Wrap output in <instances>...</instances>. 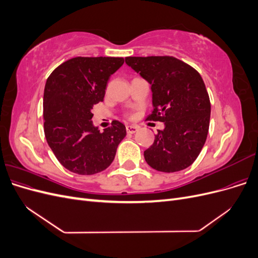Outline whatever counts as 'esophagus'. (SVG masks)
Masks as SVG:
<instances>
[{"label":"esophagus","mask_w":258,"mask_h":258,"mask_svg":"<svg viewBox=\"0 0 258 258\" xmlns=\"http://www.w3.org/2000/svg\"><path fill=\"white\" fill-rule=\"evenodd\" d=\"M126 131H127V134L134 135V134H136V132L138 131V127H136V126H127L126 127Z\"/></svg>","instance_id":"obj_1"}]
</instances>
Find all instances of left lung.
<instances>
[{"mask_svg": "<svg viewBox=\"0 0 258 258\" xmlns=\"http://www.w3.org/2000/svg\"><path fill=\"white\" fill-rule=\"evenodd\" d=\"M126 63L152 85V114L146 120L165 122L146 162L161 172H176L197 159L209 132L211 103L201 75L171 56L126 57Z\"/></svg>", "mask_w": 258, "mask_h": 258, "instance_id": "8db88e82", "label": "left lung"}]
</instances>
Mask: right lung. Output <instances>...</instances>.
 <instances>
[{
  "label": "right lung",
  "instance_id": "add662e5",
  "mask_svg": "<svg viewBox=\"0 0 258 258\" xmlns=\"http://www.w3.org/2000/svg\"><path fill=\"white\" fill-rule=\"evenodd\" d=\"M123 58L76 57L48 76L44 89L45 138L58 161L69 171L91 175L113 162L126 127L113 120L103 132L92 124L95 104L103 101L110 76Z\"/></svg>",
  "mask_w": 258,
  "mask_h": 258
}]
</instances>
